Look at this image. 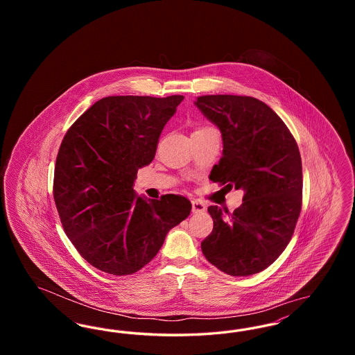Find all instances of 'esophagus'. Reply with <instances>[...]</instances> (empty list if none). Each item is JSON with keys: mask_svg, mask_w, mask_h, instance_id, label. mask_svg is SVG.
Returning a JSON list of instances; mask_svg holds the SVG:
<instances>
[{"mask_svg": "<svg viewBox=\"0 0 355 355\" xmlns=\"http://www.w3.org/2000/svg\"><path fill=\"white\" fill-rule=\"evenodd\" d=\"M206 210V205L198 201V200H194L191 201V211L193 213H203Z\"/></svg>", "mask_w": 355, "mask_h": 355, "instance_id": "34e87169", "label": "esophagus"}]
</instances>
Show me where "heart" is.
<instances>
[{
	"mask_svg": "<svg viewBox=\"0 0 355 355\" xmlns=\"http://www.w3.org/2000/svg\"><path fill=\"white\" fill-rule=\"evenodd\" d=\"M207 129H211V128H209V126H205V128H201V129H198V130H196V132H200V130H207Z\"/></svg>",
	"mask_w": 355,
	"mask_h": 355,
	"instance_id": "obj_1",
	"label": "heart"
}]
</instances>
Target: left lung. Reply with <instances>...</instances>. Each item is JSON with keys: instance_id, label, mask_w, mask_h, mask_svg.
<instances>
[{"instance_id": "1", "label": "left lung", "mask_w": 355, "mask_h": 355, "mask_svg": "<svg viewBox=\"0 0 355 355\" xmlns=\"http://www.w3.org/2000/svg\"><path fill=\"white\" fill-rule=\"evenodd\" d=\"M220 130L223 150L209 178L243 190L230 214L209 206L214 220L201 243L206 259L233 277L265 270L286 249L302 206V161L285 122L246 96H202L194 102Z\"/></svg>"}]
</instances>
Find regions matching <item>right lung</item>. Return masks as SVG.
<instances>
[{
    "label": "right lung",
    "instance_id": "right-lung-1",
    "mask_svg": "<svg viewBox=\"0 0 355 355\" xmlns=\"http://www.w3.org/2000/svg\"><path fill=\"white\" fill-rule=\"evenodd\" d=\"M184 96H112L92 105L64 137L53 196L64 230L92 266L113 275L142 269L190 201L175 194L138 197L137 171L149 165Z\"/></svg>",
    "mask_w": 355,
    "mask_h": 355
}]
</instances>
